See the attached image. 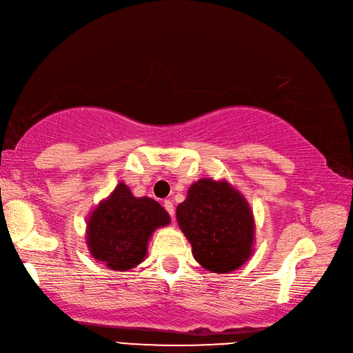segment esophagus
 Returning <instances> with one entry per match:
<instances>
[{
  "label": "esophagus",
  "mask_w": 353,
  "mask_h": 353,
  "mask_svg": "<svg viewBox=\"0 0 353 353\" xmlns=\"http://www.w3.org/2000/svg\"><path fill=\"white\" fill-rule=\"evenodd\" d=\"M163 206H165L166 212L169 213L170 216L175 215V208H174V203H172V201H170V200H165V201H163Z\"/></svg>",
  "instance_id": "34e87169"
}]
</instances>
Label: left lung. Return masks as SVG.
<instances>
[{"instance_id": "left-lung-1", "label": "left lung", "mask_w": 353, "mask_h": 353, "mask_svg": "<svg viewBox=\"0 0 353 353\" xmlns=\"http://www.w3.org/2000/svg\"><path fill=\"white\" fill-rule=\"evenodd\" d=\"M194 259L212 272L237 270L252 254L254 223L248 201L228 183L200 179L176 208Z\"/></svg>"}]
</instances>
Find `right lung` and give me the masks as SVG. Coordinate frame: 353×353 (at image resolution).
<instances>
[{"instance_id": "obj_1", "label": "right lung", "mask_w": 353, "mask_h": 353, "mask_svg": "<svg viewBox=\"0 0 353 353\" xmlns=\"http://www.w3.org/2000/svg\"><path fill=\"white\" fill-rule=\"evenodd\" d=\"M169 221L168 212L156 200L134 197L130 188L119 184L88 221L90 252L110 270L128 271L144 259L153 231Z\"/></svg>"}]
</instances>
